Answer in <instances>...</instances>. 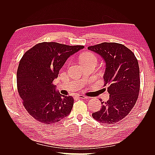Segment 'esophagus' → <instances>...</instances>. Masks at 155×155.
<instances>
[{
    "label": "esophagus",
    "instance_id": "esophagus-1",
    "mask_svg": "<svg viewBox=\"0 0 155 155\" xmlns=\"http://www.w3.org/2000/svg\"><path fill=\"white\" fill-rule=\"evenodd\" d=\"M78 97L81 98V99H88V97H87L86 96H84V95H78Z\"/></svg>",
    "mask_w": 155,
    "mask_h": 155
}]
</instances>
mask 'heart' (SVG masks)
<instances>
[{"mask_svg": "<svg viewBox=\"0 0 155 155\" xmlns=\"http://www.w3.org/2000/svg\"><path fill=\"white\" fill-rule=\"evenodd\" d=\"M80 61L81 64L83 65L91 62L97 63V58L95 55H94L93 54L87 52L80 55Z\"/></svg>", "mask_w": 155, "mask_h": 155, "instance_id": "b5f03b06", "label": "heart"}]
</instances>
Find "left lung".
I'll list each match as a JSON object with an SVG mask.
<instances>
[{
	"label": "left lung",
	"mask_w": 155,
	"mask_h": 155,
	"mask_svg": "<svg viewBox=\"0 0 155 155\" xmlns=\"http://www.w3.org/2000/svg\"><path fill=\"white\" fill-rule=\"evenodd\" d=\"M88 50L99 54L105 63L104 75L109 100L93 112L96 120L114 124L124 118L133 109L138 97L140 79L138 62L130 50L116 43H103L88 46Z\"/></svg>",
	"instance_id": "1"
}]
</instances>
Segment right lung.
<instances>
[{
    "mask_svg": "<svg viewBox=\"0 0 155 155\" xmlns=\"http://www.w3.org/2000/svg\"><path fill=\"white\" fill-rule=\"evenodd\" d=\"M84 47L43 42L22 56L17 72V90L25 108L37 121L54 124L70 113L73 97L61 94L53 81L70 56Z\"/></svg>",
    "mask_w": 155,
    "mask_h": 155,
    "instance_id": "obj_1",
    "label": "right lung"
}]
</instances>
